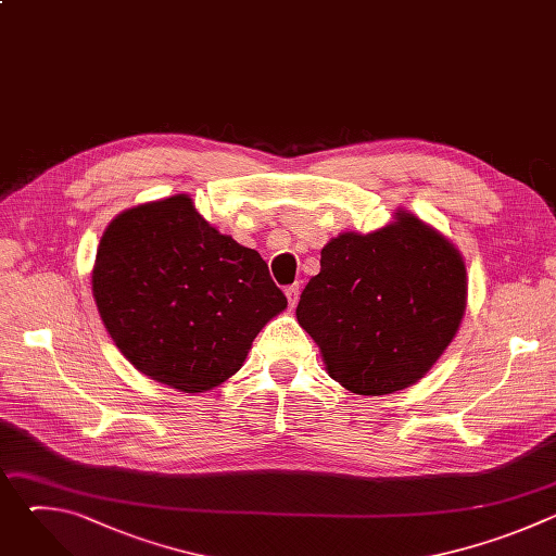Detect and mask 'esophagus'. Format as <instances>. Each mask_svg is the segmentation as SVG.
I'll return each instance as SVG.
<instances>
[{"label":"esophagus","mask_w":556,"mask_h":556,"mask_svg":"<svg viewBox=\"0 0 556 556\" xmlns=\"http://www.w3.org/2000/svg\"><path fill=\"white\" fill-rule=\"evenodd\" d=\"M286 296H288L290 307H294V305H296V301H299V283L288 286V288H286Z\"/></svg>","instance_id":"esophagus-1"}]
</instances>
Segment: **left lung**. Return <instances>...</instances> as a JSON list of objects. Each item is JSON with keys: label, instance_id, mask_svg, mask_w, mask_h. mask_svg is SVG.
<instances>
[{"label": "left lung", "instance_id": "obj_1", "mask_svg": "<svg viewBox=\"0 0 556 556\" xmlns=\"http://www.w3.org/2000/svg\"><path fill=\"white\" fill-rule=\"evenodd\" d=\"M466 264L455 244L407 208L371 232L324 247L321 273L301 292L296 321L328 374L358 395L416 384L455 339L466 309Z\"/></svg>", "mask_w": 556, "mask_h": 556}]
</instances>
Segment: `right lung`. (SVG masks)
Returning <instances> with one entry per match:
<instances>
[{
  "instance_id": "right-lung-1",
  "label": "right lung",
  "mask_w": 556,
  "mask_h": 556,
  "mask_svg": "<svg viewBox=\"0 0 556 556\" xmlns=\"http://www.w3.org/2000/svg\"><path fill=\"white\" fill-rule=\"evenodd\" d=\"M92 294L121 354L185 393L211 391L240 371L255 337L288 305L262 255L211 226L187 193L110 222Z\"/></svg>"
}]
</instances>
